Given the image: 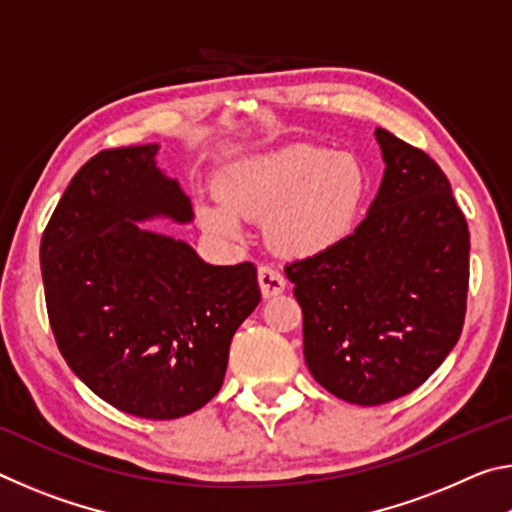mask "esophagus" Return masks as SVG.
I'll list each match as a JSON object with an SVG mask.
<instances>
[{
    "label": "esophagus",
    "instance_id": "esophagus-1",
    "mask_svg": "<svg viewBox=\"0 0 512 512\" xmlns=\"http://www.w3.org/2000/svg\"><path fill=\"white\" fill-rule=\"evenodd\" d=\"M257 280H259V289H262L264 298L280 296L284 287H287V280H284L282 273L275 271L273 266H259Z\"/></svg>",
    "mask_w": 512,
    "mask_h": 512
}]
</instances>
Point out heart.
<instances>
[{
	"mask_svg": "<svg viewBox=\"0 0 512 512\" xmlns=\"http://www.w3.org/2000/svg\"><path fill=\"white\" fill-rule=\"evenodd\" d=\"M368 192V171L354 155L300 144L230 164L219 180L221 203L198 207V221L214 235L239 237L241 216H268L277 253L318 257L350 239Z\"/></svg>",
	"mask_w": 512,
	"mask_h": 512,
	"instance_id": "b5f03b06",
	"label": "heart"
}]
</instances>
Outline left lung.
Returning a JSON list of instances; mask_svg holds the SVG:
<instances>
[{
	"label": "left lung",
	"instance_id": "left-lung-1",
	"mask_svg": "<svg viewBox=\"0 0 512 512\" xmlns=\"http://www.w3.org/2000/svg\"><path fill=\"white\" fill-rule=\"evenodd\" d=\"M384 178L366 219L325 255L284 266L305 361L339 400L377 406L429 379L458 341L470 232L443 169L377 128Z\"/></svg>",
	"mask_w": 512,
	"mask_h": 512
}]
</instances>
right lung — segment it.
Instances as JSON below:
<instances>
[{"label": "right lung", "mask_w": 512, "mask_h": 512, "mask_svg": "<svg viewBox=\"0 0 512 512\" xmlns=\"http://www.w3.org/2000/svg\"><path fill=\"white\" fill-rule=\"evenodd\" d=\"M158 144L94 155L40 241L58 350L85 386L146 420L183 418L219 393L237 327L262 300L257 268L212 266L142 221L194 219L158 169Z\"/></svg>", "instance_id": "obj_1"}]
</instances>
